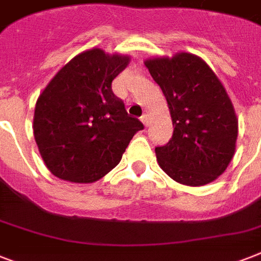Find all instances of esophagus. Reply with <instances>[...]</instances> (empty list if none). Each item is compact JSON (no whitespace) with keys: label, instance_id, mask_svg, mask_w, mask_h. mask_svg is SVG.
Here are the masks:
<instances>
[{"label":"esophagus","instance_id":"esophagus-1","mask_svg":"<svg viewBox=\"0 0 261 261\" xmlns=\"http://www.w3.org/2000/svg\"><path fill=\"white\" fill-rule=\"evenodd\" d=\"M141 120H142V123L145 124V126H147L149 124V115H142V118H141Z\"/></svg>","mask_w":261,"mask_h":261}]
</instances>
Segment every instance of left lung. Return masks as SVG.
I'll return each mask as SVG.
<instances>
[{
    "instance_id": "1",
    "label": "left lung",
    "mask_w": 261,
    "mask_h": 261,
    "mask_svg": "<svg viewBox=\"0 0 261 261\" xmlns=\"http://www.w3.org/2000/svg\"><path fill=\"white\" fill-rule=\"evenodd\" d=\"M143 63L167 98L174 126L171 141L155 147L160 168L184 186L214 181L230 164L239 135L226 89L198 55L180 51Z\"/></svg>"
}]
</instances>
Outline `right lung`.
Masks as SVG:
<instances>
[{"instance_id": "obj_1", "label": "right lung", "mask_w": 261, "mask_h": 261, "mask_svg": "<svg viewBox=\"0 0 261 261\" xmlns=\"http://www.w3.org/2000/svg\"><path fill=\"white\" fill-rule=\"evenodd\" d=\"M128 63V55L94 47L70 59L43 89L32 127L39 153L54 176L80 184L97 181L120 163L143 128L111 88Z\"/></svg>"}]
</instances>
